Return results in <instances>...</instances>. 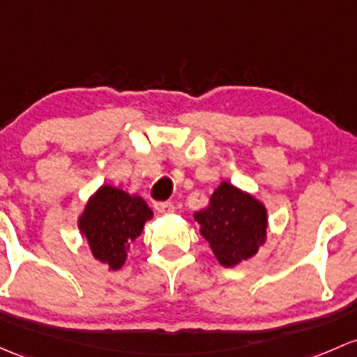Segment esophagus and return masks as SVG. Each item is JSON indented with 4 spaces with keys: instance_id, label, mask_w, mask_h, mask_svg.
Wrapping results in <instances>:
<instances>
[{
    "instance_id": "34e87169",
    "label": "esophagus",
    "mask_w": 357,
    "mask_h": 357,
    "mask_svg": "<svg viewBox=\"0 0 357 357\" xmlns=\"http://www.w3.org/2000/svg\"><path fill=\"white\" fill-rule=\"evenodd\" d=\"M155 208L159 210L160 213H172L174 212V205L171 202H157Z\"/></svg>"
}]
</instances>
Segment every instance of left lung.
Returning a JSON list of instances; mask_svg holds the SVG:
<instances>
[{
	"label": "left lung",
	"instance_id": "8db88e82",
	"mask_svg": "<svg viewBox=\"0 0 357 357\" xmlns=\"http://www.w3.org/2000/svg\"><path fill=\"white\" fill-rule=\"evenodd\" d=\"M195 220L224 267H234L253 257L267 234L264 205L229 183H220L208 207L195 213Z\"/></svg>",
	"mask_w": 357,
	"mask_h": 357
}]
</instances>
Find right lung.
I'll return each mask as SVG.
<instances>
[{
    "label": "right lung",
    "mask_w": 357,
    "mask_h": 357,
    "mask_svg": "<svg viewBox=\"0 0 357 357\" xmlns=\"http://www.w3.org/2000/svg\"><path fill=\"white\" fill-rule=\"evenodd\" d=\"M149 219H152V210L144 198L130 197L123 190L106 185L89 200L80 217V231L93 257L118 270Z\"/></svg>",
    "instance_id": "obj_1"
}]
</instances>
